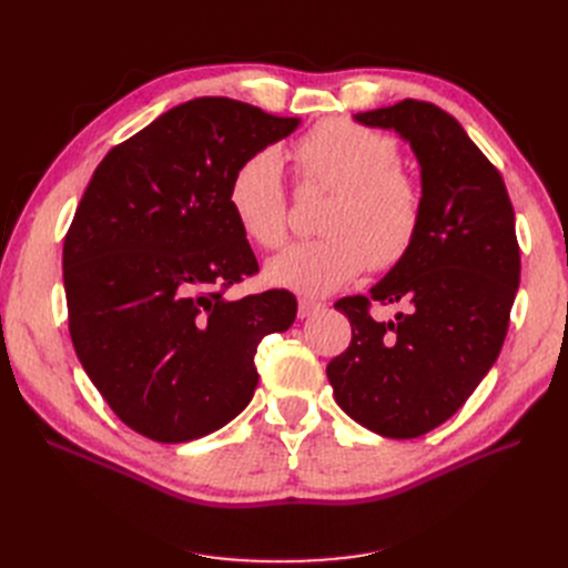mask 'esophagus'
<instances>
[{"label":"esophagus","instance_id":"obj_1","mask_svg":"<svg viewBox=\"0 0 568 568\" xmlns=\"http://www.w3.org/2000/svg\"><path fill=\"white\" fill-rule=\"evenodd\" d=\"M322 307H324V305H322V303H317V301H311V298H301V301H298V317H301V320L311 317V315L320 313Z\"/></svg>","mask_w":568,"mask_h":568}]
</instances>
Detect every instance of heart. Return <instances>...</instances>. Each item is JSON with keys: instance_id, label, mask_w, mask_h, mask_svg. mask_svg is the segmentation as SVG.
I'll use <instances>...</instances> for the list:
<instances>
[{"instance_id": "1", "label": "heart", "mask_w": 568, "mask_h": 568, "mask_svg": "<svg viewBox=\"0 0 568 568\" xmlns=\"http://www.w3.org/2000/svg\"><path fill=\"white\" fill-rule=\"evenodd\" d=\"M305 184L334 189L322 217V239L284 248L265 265V282L294 294L329 296L372 263L398 265L415 244L422 194L398 163L388 136L348 120H326L291 149ZM227 203L244 234L263 248L286 239L284 163L277 149H261L236 165Z\"/></svg>"}]
</instances>
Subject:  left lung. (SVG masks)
I'll list each match as a JSON object with an SVG mask.
<instances>
[{
    "mask_svg": "<svg viewBox=\"0 0 568 568\" xmlns=\"http://www.w3.org/2000/svg\"><path fill=\"white\" fill-rule=\"evenodd\" d=\"M353 120L409 144L422 220L369 296L334 305L353 338L326 376L351 419L386 438H417L450 419L500 355L521 274L514 209L500 173L443 109L405 99ZM369 300L403 302L408 313L376 323Z\"/></svg>",
    "mask_w": 568,
    "mask_h": 568,
    "instance_id": "left-lung-1",
    "label": "left lung"
}]
</instances>
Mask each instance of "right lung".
Returning a JSON list of instances; mask_svg holds the SVG:
<instances>
[{"instance_id": "add662e5", "label": "right lung", "mask_w": 568, "mask_h": 568, "mask_svg": "<svg viewBox=\"0 0 568 568\" xmlns=\"http://www.w3.org/2000/svg\"><path fill=\"white\" fill-rule=\"evenodd\" d=\"M301 118L199 97L118 144L84 189L63 244L68 329L109 407L159 443L209 436L257 386L265 334L296 320L284 288L230 301L257 272L227 203L236 165Z\"/></svg>"}]
</instances>
